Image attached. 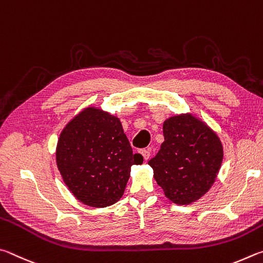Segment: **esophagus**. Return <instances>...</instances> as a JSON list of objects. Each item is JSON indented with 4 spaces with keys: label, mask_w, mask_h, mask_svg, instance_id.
Listing matches in <instances>:
<instances>
[{
    "label": "esophagus",
    "mask_w": 263,
    "mask_h": 263,
    "mask_svg": "<svg viewBox=\"0 0 263 263\" xmlns=\"http://www.w3.org/2000/svg\"><path fill=\"white\" fill-rule=\"evenodd\" d=\"M140 154L143 156V158L145 159V160H148L149 159V157H150V153L148 150H145V149H142L141 151H140Z\"/></svg>",
    "instance_id": "obj_1"
}]
</instances>
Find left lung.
I'll return each mask as SVG.
<instances>
[{
	"mask_svg": "<svg viewBox=\"0 0 263 263\" xmlns=\"http://www.w3.org/2000/svg\"><path fill=\"white\" fill-rule=\"evenodd\" d=\"M164 143L149 165L167 199L190 204L213 185L223 160L217 135L193 115H178L164 122Z\"/></svg>",
	"mask_w": 263,
	"mask_h": 263,
	"instance_id": "left-lung-1",
	"label": "left lung"
}]
</instances>
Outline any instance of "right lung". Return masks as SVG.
I'll use <instances>...</instances> for the list:
<instances>
[{"label": "right lung", "instance_id": "1", "mask_svg": "<svg viewBox=\"0 0 263 263\" xmlns=\"http://www.w3.org/2000/svg\"><path fill=\"white\" fill-rule=\"evenodd\" d=\"M57 163L63 181L77 200L96 208L122 196L132 165L143 163L133 154L118 118L86 108L60 135Z\"/></svg>", "mask_w": 263, "mask_h": 263}]
</instances>
